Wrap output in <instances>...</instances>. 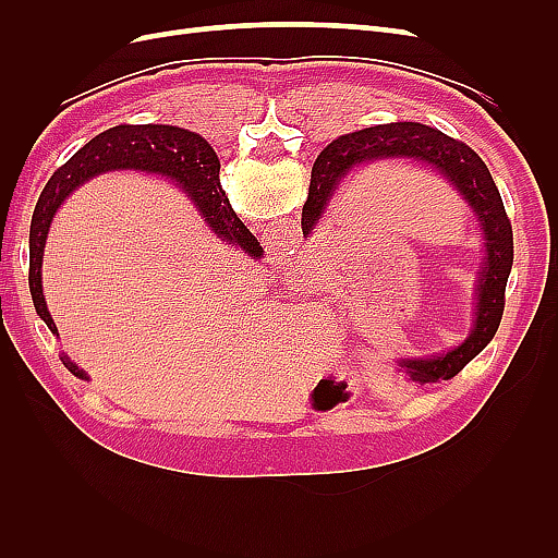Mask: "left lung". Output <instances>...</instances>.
Listing matches in <instances>:
<instances>
[{"mask_svg": "<svg viewBox=\"0 0 558 558\" xmlns=\"http://www.w3.org/2000/svg\"><path fill=\"white\" fill-rule=\"evenodd\" d=\"M379 160H408L440 174L477 218L484 258L475 286V320L465 340L428 359H400L398 367L412 381L451 379L494 340L505 310V286L514 260L512 223L484 160L468 144L421 123H386L365 128L328 144L312 167L310 195L302 207V234L310 238L340 185Z\"/></svg>", "mask_w": 558, "mask_h": 558, "instance_id": "8db88e82", "label": "left lung"}]
</instances>
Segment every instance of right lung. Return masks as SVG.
Returning a JSON list of instances; mask_svg holds the SVG:
<instances>
[{
  "label": "right lung",
  "instance_id": "right-lung-1",
  "mask_svg": "<svg viewBox=\"0 0 558 558\" xmlns=\"http://www.w3.org/2000/svg\"><path fill=\"white\" fill-rule=\"evenodd\" d=\"M121 170L158 174L170 179L195 202L199 216L205 218L207 228L216 238H221L230 244H240L244 251H251L256 258L263 253L258 240L253 238L248 228L238 218V214L232 211L230 202L221 189V179H218L221 162H218L216 150L205 137L177 125H116L102 134H97L95 140H90L81 150H76L58 172H53L37 202L35 214H32L27 277L29 293L37 314L44 318V324L56 337L58 328L53 324V316H50L46 307L41 286V263L50 223H53V216L62 202L70 197L78 185L99 174ZM60 359L64 367L78 379H88L86 369H81L76 363H72L70 356L60 353Z\"/></svg>",
  "mask_w": 558,
  "mask_h": 558
}]
</instances>
